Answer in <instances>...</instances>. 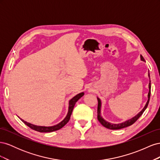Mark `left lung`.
Here are the masks:
<instances>
[{"mask_svg":"<svg viewBox=\"0 0 160 160\" xmlns=\"http://www.w3.org/2000/svg\"><path fill=\"white\" fill-rule=\"evenodd\" d=\"M140 57H141V60L143 61H145V59L143 57L142 55L140 56ZM148 76L149 77V73H148ZM149 79H150V77H149ZM149 93H148V100L147 101V103L146 104V105H145L144 108L140 111V112L137 115H135V117H133V118L130 119L128 121H126V122H123L122 123H118V124H114V123H109L108 122H106L105 120H104L102 117L101 116V100L99 98H98V119L99 120V122L101 123V124L103 125V126H104L105 128H108V129H122V128H126V127H128V126H130V125H132V124H133L139 118L140 116H141L143 113L144 112V111L146 110V109L147 108L148 105V103H149V98H150V94H151V81H149Z\"/></svg>","mask_w":160,"mask_h":160,"instance_id":"8db88e82","label":"left lung"}]
</instances>
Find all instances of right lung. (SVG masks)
<instances>
[{"label":"right lung","instance_id":"obj_1","mask_svg":"<svg viewBox=\"0 0 160 160\" xmlns=\"http://www.w3.org/2000/svg\"><path fill=\"white\" fill-rule=\"evenodd\" d=\"M84 95V93H81L77 94V95H75L74 98H72L70 101H69V111H68V113H67V116L65 117V118L61 122H60L59 123H58L57 125H53V126H50V127H45V126H38V125H35L31 124L30 123H28L25 121L22 120V119L21 121L25 123V125H27V126L29 127L30 128H31L32 129L37 131V132H45V133H47V132H55V131L59 130L61 128H62L63 126L67 123V122H69L71 115L72 113V111L73 110L74 106L76 103V102L78 101L81 97H83V95Z\"/></svg>","mask_w":160,"mask_h":160}]
</instances>
